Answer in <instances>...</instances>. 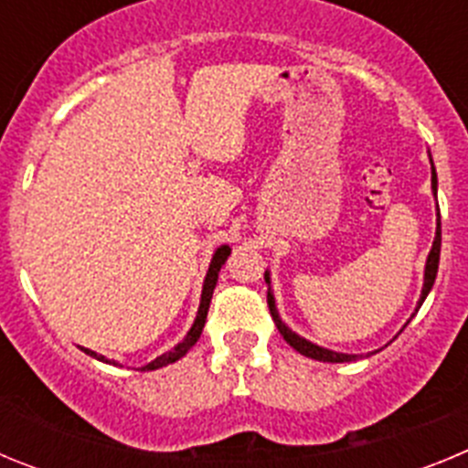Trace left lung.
Segmentation results:
<instances>
[{"label":"left lung","instance_id":"left-lung-1","mask_svg":"<svg viewBox=\"0 0 468 468\" xmlns=\"http://www.w3.org/2000/svg\"><path fill=\"white\" fill-rule=\"evenodd\" d=\"M436 168H433L431 164V189L433 194H436ZM438 260H441V215H438L436 220V239H433V246H431V253H429L427 258V270H424V288H421V295H420V302H417V309L421 307V302L427 300L429 291L433 288V281H436V274H438ZM264 281H267V285H270V271H264ZM267 304H270V314L271 318H274L276 328H279V333L283 335V340L288 342V345L292 346L295 351H300L302 356H309L314 358V361H324V363H349V361H356V354H337V351H330V349H324V346L318 345H312L309 340H304V337H300L297 333H292L288 325L281 321L279 312H276V302H274V292H271V288H267Z\"/></svg>","mask_w":468,"mask_h":468}]
</instances>
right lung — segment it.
<instances>
[{
    "instance_id": "1",
    "label": "right lung",
    "mask_w": 468,
    "mask_h": 468,
    "mask_svg": "<svg viewBox=\"0 0 468 468\" xmlns=\"http://www.w3.org/2000/svg\"><path fill=\"white\" fill-rule=\"evenodd\" d=\"M231 253L229 246H220L218 250H215L213 260H210V267H208V274H206V281H204V291H201V304H198V312H197V318H194V325L189 328V333L185 335V340L180 342L177 346H173L171 351H166V354H161V356H156L154 361L147 363V366H143L140 370H156V367H164L168 366V363H176L177 358H183L185 354H187L189 349H192L194 345H197V340L201 337V330H204V324H206V316H208V307H210V297H213V291H215V283H218V274H220V267L225 264L227 255ZM89 356L98 358V361H105V363H112L107 361L105 356H101V354H95V351L90 349H84ZM117 366V363H114Z\"/></svg>"
}]
</instances>
